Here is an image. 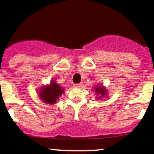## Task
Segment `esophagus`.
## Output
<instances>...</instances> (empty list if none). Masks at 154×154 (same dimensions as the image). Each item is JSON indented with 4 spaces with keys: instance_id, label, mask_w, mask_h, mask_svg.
<instances>
[{
    "instance_id": "obj_1",
    "label": "esophagus",
    "mask_w": 154,
    "mask_h": 154,
    "mask_svg": "<svg viewBox=\"0 0 154 154\" xmlns=\"http://www.w3.org/2000/svg\"><path fill=\"white\" fill-rule=\"evenodd\" d=\"M82 83H77V84L74 85V87H75V88H81V87H82Z\"/></svg>"
}]
</instances>
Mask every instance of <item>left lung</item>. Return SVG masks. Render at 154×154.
Here are the masks:
<instances>
[{
	"instance_id": "obj_1",
	"label": "left lung",
	"mask_w": 154,
	"mask_h": 154,
	"mask_svg": "<svg viewBox=\"0 0 154 154\" xmlns=\"http://www.w3.org/2000/svg\"><path fill=\"white\" fill-rule=\"evenodd\" d=\"M95 93H98V95H101V97H104L106 95V91L105 90V88H104L103 86H98V87H96L95 88Z\"/></svg>"
}]
</instances>
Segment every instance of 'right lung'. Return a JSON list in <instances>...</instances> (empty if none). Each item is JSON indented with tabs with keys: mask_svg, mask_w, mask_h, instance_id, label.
Masks as SVG:
<instances>
[{
	"mask_svg": "<svg viewBox=\"0 0 154 154\" xmlns=\"http://www.w3.org/2000/svg\"><path fill=\"white\" fill-rule=\"evenodd\" d=\"M63 93V89L56 82H51L48 86L40 89L39 95L44 103L54 104L59 99V97Z\"/></svg>",
	"mask_w": 154,
	"mask_h": 154,
	"instance_id": "obj_1",
	"label": "right lung"
}]
</instances>
